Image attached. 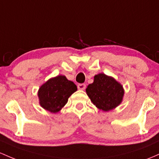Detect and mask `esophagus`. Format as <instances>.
Here are the masks:
<instances>
[{"label":"esophagus","instance_id":"1","mask_svg":"<svg viewBox=\"0 0 159 159\" xmlns=\"http://www.w3.org/2000/svg\"><path fill=\"white\" fill-rule=\"evenodd\" d=\"M85 88H86V85H85V84H78V88L79 89V90H84Z\"/></svg>","mask_w":159,"mask_h":159}]
</instances>
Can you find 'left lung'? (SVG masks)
Masks as SVG:
<instances>
[{"mask_svg": "<svg viewBox=\"0 0 159 159\" xmlns=\"http://www.w3.org/2000/svg\"><path fill=\"white\" fill-rule=\"evenodd\" d=\"M86 92L91 102L100 110L108 111L120 105L123 99V87L112 77L103 73L94 76Z\"/></svg>", "mask_w": 159, "mask_h": 159, "instance_id": "obj_1", "label": "left lung"}]
</instances>
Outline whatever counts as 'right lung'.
<instances>
[{
    "mask_svg": "<svg viewBox=\"0 0 159 159\" xmlns=\"http://www.w3.org/2000/svg\"><path fill=\"white\" fill-rule=\"evenodd\" d=\"M76 90V85L66 76L58 75L50 78L38 90L40 105L50 112H58Z\"/></svg>",
    "mask_w": 159,
    "mask_h": 159,
    "instance_id": "obj_1",
    "label": "right lung"
}]
</instances>
